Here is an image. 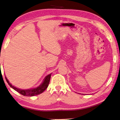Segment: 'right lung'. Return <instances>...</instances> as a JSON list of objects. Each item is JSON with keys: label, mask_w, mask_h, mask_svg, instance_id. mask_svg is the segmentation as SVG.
<instances>
[{"label": "right lung", "mask_w": 120, "mask_h": 120, "mask_svg": "<svg viewBox=\"0 0 120 120\" xmlns=\"http://www.w3.org/2000/svg\"><path fill=\"white\" fill-rule=\"evenodd\" d=\"M51 75L52 74H51L46 76L45 79H44L43 81V82L39 86H38L37 88L30 89V90H21V89L17 88L11 84L6 77H5V80H6L7 82L8 83V84L10 86V87H12L15 90L17 91L18 93L22 95H23L24 96L32 97L38 95V94H39L41 93H42L43 92L46 90L47 87H48L49 83V81L50 79H51Z\"/></svg>", "instance_id": "obj_1"}]
</instances>
